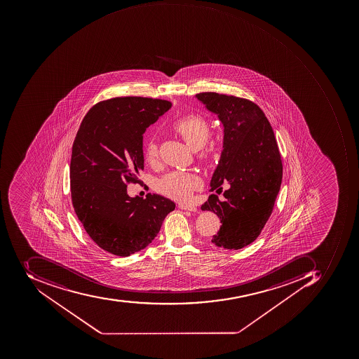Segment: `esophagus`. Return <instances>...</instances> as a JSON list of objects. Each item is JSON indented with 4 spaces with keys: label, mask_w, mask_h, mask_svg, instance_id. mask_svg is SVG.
<instances>
[{
    "label": "esophagus",
    "mask_w": 359,
    "mask_h": 359,
    "mask_svg": "<svg viewBox=\"0 0 359 359\" xmlns=\"http://www.w3.org/2000/svg\"><path fill=\"white\" fill-rule=\"evenodd\" d=\"M180 207V209L182 210H187V211H193V212H196L197 211V208L195 207V205H178Z\"/></svg>",
    "instance_id": "1"
}]
</instances>
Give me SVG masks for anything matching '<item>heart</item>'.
<instances>
[{"instance_id":"1","label":"heart","mask_w":359,"mask_h":359,"mask_svg":"<svg viewBox=\"0 0 359 359\" xmlns=\"http://www.w3.org/2000/svg\"><path fill=\"white\" fill-rule=\"evenodd\" d=\"M172 130L185 140L191 149L199 150L209 140L211 130L205 117L199 114H191L181 117L172 124ZM209 149L203 151L205 158ZM144 160L148 163H156L158 158V144L154 137L144 142ZM201 187V180L197 175L188 172L174 171L168 173L158 182L156 188L160 193L176 201H186L194 191Z\"/></svg>"}]
</instances>
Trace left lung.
<instances>
[{"instance_id":"8db88e82","label":"left lung","mask_w":359,"mask_h":359,"mask_svg":"<svg viewBox=\"0 0 359 359\" xmlns=\"http://www.w3.org/2000/svg\"><path fill=\"white\" fill-rule=\"evenodd\" d=\"M217 113L224 125V142L210 195L201 209L219 217L222 226L213 235L215 246L243 248L260 235L273 211L283 165L270 122L260 107L235 95L201 93L196 95Z\"/></svg>"}]
</instances>
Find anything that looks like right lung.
<instances>
[{
  "instance_id": "right-lung-1",
  "label": "right lung",
  "mask_w": 359,
  "mask_h": 359,
  "mask_svg": "<svg viewBox=\"0 0 359 359\" xmlns=\"http://www.w3.org/2000/svg\"><path fill=\"white\" fill-rule=\"evenodd\" d=\"M170 101L116 97L95 103L72 148V203L87 234L105 252L127 257L146 248L175 203L160 195H127L144 170L142 134Z\"/></svg>"
}]
</instances>
